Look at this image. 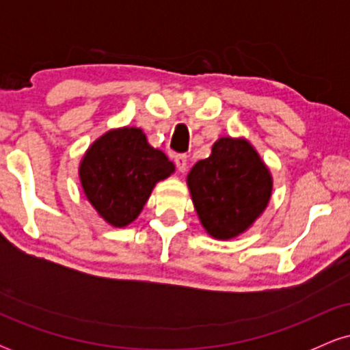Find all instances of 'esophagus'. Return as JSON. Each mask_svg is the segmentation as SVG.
<instances>
[{"instance_id": "1", "label": "esophagus", "mask_w": 350, "mask_h": 350, "mask_svg": "<svg viewBox=\"0 0 350 350\" xmlns=\"http://www.w3.org/2000/svg\"><path fill=\"white\" fill-rule=\"evenodd\" d=\"M174 163H176V166H178L179 172H184V171L187 170V156L186 154H178V156H176Z\"/></svg>"}]
</instances>
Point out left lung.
<instances>
[{
	"label": "left lung",
	"instance_id": "left-lung-1",
	"mask_svg": "<svg viewBox=\"0 0 350 350\" xmlns=\"http://www.w3.org/2000/svg\"><path fill=\"white\" fill-rule=\"evenodd\" d=\"M187 186L208 235L228 240L243 234L271 198L268 167L247 139L220 138L211 156L194 164Z\"/></svg>",
	"mask_w": 350,
	"mask_h": 350
}]
</instances>
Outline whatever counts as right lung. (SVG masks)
<instances>
[{
	"mask_svg": "<svg viewBox=\"0 0 350 350\" xmlns=\"http://www.w3.org/2000/svg\"><path fill=\"white\" fill-rule=\"evenodd\" d=\"M174 172L163 151L139 128L111 130L92 144L80 163V183L88 202L113 227L139 215L152 187Z\"/></svg>",
	"mask_w": 350,
	"mask_h": 350,
	"instance_id": "obj_1",
	"label": "right lung"
}]
</instances>
